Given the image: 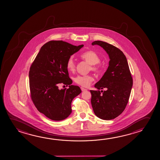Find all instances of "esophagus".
I'll return each instance as SVG.
<instances>
[{"label": "esophagus", "instance_id": "obj_1", "mask_svg": "<svg viewBox=\"0 0 160 160\" xmlns=\"http://www.w3.org/2000/svg\"><path fill=\"white\" fill-rule=\"evenodd\" d=\"M81 89L82 91H87L86 89L84 88L83 87H81Z\"/></svg>", "mask_w": 160, "mask_h": 160}]
</instances>
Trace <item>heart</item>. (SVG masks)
I'll return each instance as SVG.
<instances>
[{
	"label": "heart",
	"instance_id": "b5f03b06",
	"mask_svg": "<svg viewBox=\"0 0 160 160\" xmlns=\"http://www.w3.org/2000/svg\"><path fill=\"white\" fill-rule=\"evenodd\" d=\"M81 58L91 64L89 70L94 72H99L101 70V65L99 63L101 62V58L98 54L94 51H87L81 55ZM66 67L69 71L74 72L76 69V63L73 58L70 57L67 61ZM75 83L83 87H88L92 82L94 81V77L91 74L78 75L74 77Z\"/></svg>",
	"mask_w": 160,
	"mask_h": 160
}]
</instances>
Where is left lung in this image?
<instances>
[{
	"mask_svg": "<svg viewBox=\"0 0 160 160\" xmlns=\"http://www.w3.org/2000/svg\"><path fill=\"white\" fill-rule=\"evenodd\" d=\"M92 45H98L109 56V66L101 79L91 90V104L94 114L101 119L110 120L123 112L128 102L133 79L127 59L119 49L103 41H94ZM105 88L104 92L99 89Z\"/></svg>",
	"mask_w": 160,
	"mask_h": 160,
	"instance_id": "obj_1",
	"label": "left lung"
}]
</instances>
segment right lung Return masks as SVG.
<instances>
[{
  "mask_svg": "<svg viewBox=\"0 0 160 160\" xmlns=\"http://www.w3.org/2000/svg\"><path fill=\"white\" fill-rule=\"evenodd\" d=\"M83 46L62 41H49L41 47L30 67L31 99L38 111L53 121L68 117L72 100L81 93L78 86L72 85L66 62ZM60 84L69 85V88L59 90Z\"/></svg>",
  "mask_w": 160,
  "mask_h": 160,
  "instance_id": "obj_1",
  "label": "right lung"
}]
</instances>
